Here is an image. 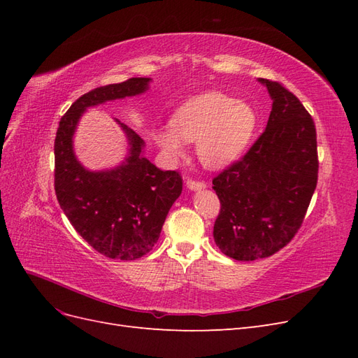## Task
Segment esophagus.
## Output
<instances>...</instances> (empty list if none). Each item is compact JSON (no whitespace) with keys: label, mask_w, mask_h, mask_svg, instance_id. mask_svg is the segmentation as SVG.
Here are the masks:
<instances>
[{"label":"esophagus","mask_w":358,"mask_h":358,"mask_svg":"<svg viewBox=\"0 0 358 358\" xmlns=\"http://www.w3.org/2000/svg\"><path fill=\"white\" fill-rule=\"evenodd\" d=\"M187 187H188V189H191V191H201V189L206 188V183H204V182H199V180L188 179V180H187Z\"/></svg>","instance_id":"esophagus-1"}]
</instances>
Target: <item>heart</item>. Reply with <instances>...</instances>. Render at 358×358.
<instances>
[{"label": "heart", "mask_w": 358, "mask_h": 358, "mask_svg": "<svg viewBox=\"0 0 358 358\" xmlns=\"http://www.w3.org/2000/svg\"><path fill=\"white\" fill-rule=\"evenodd\" d=\"M255 125L257 115L249 104L222 92H206L180 104L170 125L157 128L152 138L170 161L185 155V142H197L203 164L222 169L245 152Z\"/></svg>", "instance_id": "b5f03b06"}]
</instances>
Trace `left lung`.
Wrapping results in <instances>:
<instances>
[{
	"mask_svg": "<svg viewBox=\"0 0 358 358\" xmlns=\"http://www.w3.org/2000/svg\"><path fill=\"white\" fill-rule=\"evenodd\" d=\"M258 82L273 101L264 133L239 162L213 179L221 201L213 239L237 262L273 255L294 237L318 179L313 119L282 85Z\"/></svg>",
	"mask_w": 358,
	"mask_h": 358,
	"instance_id": "8db88e82",
	"label": "left lung"
}]
</instances>
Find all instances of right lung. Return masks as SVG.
Here are the masks:
<instances>
[{
	"label": "right lung",
	"mask_w": 358,
	"mask_h": 358,
	"mask_svg": "<svg viewBox=\"0 0 358 358\" xmlns=\"http://www.w3.org/2000/svg\"><path fill=\"white\" fill-rule=\"evenodd\" d=\"M150 78H133L100 86L76 100L61 117L55 138V192L61 209L95 251L112 259L146 255L182 192L178 171H162L145 155V142L134 129L115 122L124 131L128 148L117 166L86 169L74 154L73 138L82 115L99 104L142 95Z\"/></svg>",
	"instance_id": "1"
}]
</instances>
